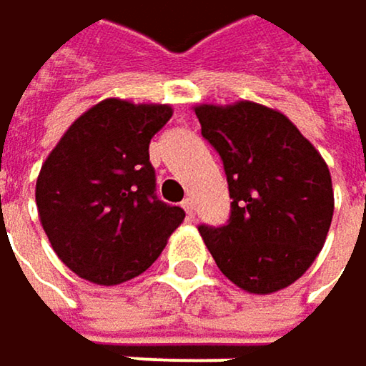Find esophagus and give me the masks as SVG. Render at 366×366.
<instances>
[{
  "label": "esophagus",
  "mask_w": 366,
  "mask_h": 366,
  "mask_svg": "<svg viewBox=\"0 0 366 366\" xmlns=\"http://www.w3.org/2000/svg\"><path fill=\"white\" fill-rule=\"evenodd\" d=\"M181 207L185 209V213H187V217L192 219V217H194V213H196V209H194V200H192V198H185Z\"/></svg>",
  "instance_id": "esophagus-1"
}]
</instances>
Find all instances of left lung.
Wrapping results in <instances>:
<instances>
[{"mask_svg":"<svg viewBox=\"0 0 366 366\" xmlns=\"http://www.w3.org/2000/svg\"><path fill=\"white\" fill-rule=\"evenodd\" d=\"M230 192L226 226H198L215 264L252 294L292 285L324 247L332 211L326 162L279 110L256 102L194 108Z\"/></svg>","mask_w":366,"mask_h":366,"instance_id":"8db88e82","label":"left lung"}]
</instances>
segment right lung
Masks as SVG:
<instances>
[{
	"instance_id": "right-lung-1",
	"label": "right lung",
	"mask_w": 366,
	"mask_h": 366,
	"mask_svg": "<svg viewBox=\"0 0 366 366\" xmlns=\"http://www.w3.org/2000/svg\"><path fill=\"white\" fill-rule=\"evenodd\" d=\"M168 104L108 97L83 112L49 153L36 183L42 228L59 260L97 285L144 273L185 211L155 196L151 138Z\"/></svg>"
}]
</instances>
